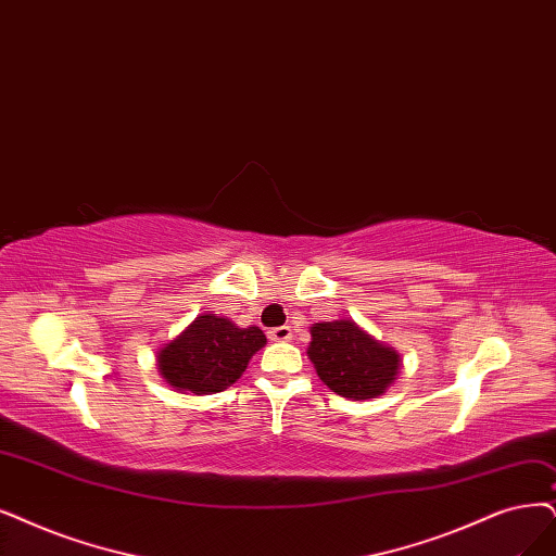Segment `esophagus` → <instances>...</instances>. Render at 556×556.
Wrapping results in <instances>:
<instances>
[{
	"instance_id": "1",
	"label": "esophagus",
	"mask_w": 556,
	"mask_h": 556,
	"mask_svg": "<svg viewBox=\"0 0 556 556\" xmlns=\"http://www.w3.org/2000/svg\"><path fill=\"white\" fill-rule=\"evenodd\" d=\"M267 339H270V341H291L293 332H291L289 325H281V327H275V330L267 332Z\"/></svg>"
}]
</instances>
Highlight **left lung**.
Returning a JSON list of instances; mask_svg holds the SVG:
<instances>
[{
	"instance_id": "obj_1",
	"label": "left lung",
	"mask_w": 556,
	"mask_h": 556,
	"mask_svg": "<svg viewBox=\"0 0 556 556\" xmlns=\"http://www.w3.org/2000/svg\"><path fill=\"white\" fill-rule=\"evenodd\" d=\"M306 355L334 394L353 401L378 399L396 380L401 355L353 320L316 323Z\"/></svg>"
}]
</instances>
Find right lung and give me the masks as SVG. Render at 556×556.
Masks as SVG:
<instances>
[{
  "mask_svg": "<svg viewBox=\"0 0 556 556\" xmlns=\"http://www.w3.org/2000/svg\"><path fill=\"white\" fill-rule=\"evenodd\" d=\"M265 345L258 327H238L217 314L197 316L157 353L160 376L182 394H217L231 387Z\"/></svg>",
  "mask_w": 556,
  "mask_h": 556,
  "instance_id": "1",
  "label": "right lung"
}]
</instances>
